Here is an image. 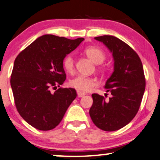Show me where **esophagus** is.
I'll return each instance as SVG.
<instances>
[{
    "instance_id": "obj_1",
    "label": "esophagus",
    "mask_w": 160,
    "mask_h": 160,
    "mask_svg": "<svg viewBox=\"0 0 160 160\" xmlns=\"http://www.w3.org/2000/svg\"><path fill=\"white\" fill-rule=\"evenodd\" d=\"M77 94H78V97H83V96H85V93H84V92H81L79 90H77Z\"/></svg>"
}]
</instances>
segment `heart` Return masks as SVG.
<instances>
[{
	"label": "heart",
	"mask_w": 160,
	"mask_h": 160,
	"mask_svg": "<svg viewBox=\"0 0 160 160\" xmlns=\"http://www.w3.org/2000/svg\"><path fill=\"white\" fill-rule=\"evenodd\" d=\"M84 52L95 64H102L105 60V53L97 47L91 46L87 47L84 49ZM62 66L63 68L69 73L73 72L75 68L73 57L71 55L65 56L62 60ZM98 69L100 72H105L107 70V68L104 66H98ZM70 85L81 92H88L97 86L98 82L96 78L92 77L78 76L70 81Z\"/></svg>",
	"instance_id": "obj_1"
}]
</instances>
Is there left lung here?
Segmentation results:
<instances>
[{
  "instance_id": "1",
  "label": "left lung",
  "mask_w": 160,
  "mask_h": 160,
  "mask_svg": "<svg viewBox=\"0 0 160 160\" xmlns=\"http://www.w3.org/2000/svg\"><path fill=\"white\" fill-rule=\"evenodd\" d=\"M109 49L114 60V71L104 88L112 96L105 99L92 94L89 113L96 127L114 131L127 125L137 115L145 89L141 59L129 45L112 35L96 37ZM107 94V93H106Z\"/></svg>"
}]
</instances>
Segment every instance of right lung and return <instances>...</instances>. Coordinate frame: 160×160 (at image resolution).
I'll return each instance as SVG.
<instances>
[{"label": "right lung", "mask_w": 160, "mask_h": 160, "mask_svg": "<svg viewBox=\"0 0 160 160\" xmlns=\"http://www.w3.org/2000/svg\"><path fill=\"white\" fill-rule=\"evenodd\" d=\"M84 40L44 35L15 58L10 78L15 107L33 128L40 131L56 128L76 98L74 88L56 89L66 79L63 58Z\"/></svg>", "instance_id": "right-lung-1"}]
</instances>
